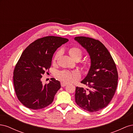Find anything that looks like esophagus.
Instances as JSON below:
<instances>
[{"label": "esophagus", "instance_id": "34e87169", "mask_svg": "<svg viewBox=\"0 0 133 133\" xmlns=\"http://www.w3.org/2000/svg\"><path fill=\"white\" fill-rule=\"evenodd\" d=\"M66 85H67V84H66V83H64V82H61V86H62V87H65Z\"/></svg>", "mask_w": 133, "mask_h": 133}]
</instances>
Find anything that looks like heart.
<instances>
[{"label": "heart", "instance_id": "b5f03b06", "mask_svg": "<svg viewBox=\"0 0 133 133\" xmlns=\"http://www.w3.org/2000/svg\"><path fill=\"white\" fill-rule=\"evenodd\" d=\"M62 53L61 50H59L55 54L54 57V62H55L56 60L58 59ZM69 53L70 55V57L72 59L74 60H80L82 58L83 56V51L82 49L77 46H73L70 48L69 50ZM84 67L86 68L87 69H88L89 68V65L88 63L84 64ZM57 78L61 80L62 82L64 83H70L74 80L78 79L80 77V75L77 71H66L63 70L59 71L58 73Z\"/></svg>", "mask_w": 133, "mask_h": 133}]
</instances>
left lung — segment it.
Returning a JSON list of instances; mask_svg holds the SVG:
<instances>
[{
	"label": "left lung",
	"mask_w": 133,
	"mask_h": 133,
	"mask_svg": "<svg viewBox=\"0 0 133 133\" xmlns=\"http://www.w3.org/2000/svg\"><path fill=\"white\" fill-rule=\"evenodd\" d=\"M87 49L91 59V66L82 83L89 89L76 87L75 100L83 109L92 112L106 107L115 94L118 74L110 53L98 40L85 37L75 38Z\"/></svg>",
	"instance_id": "obj_1"
}]
</instances>
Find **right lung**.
Listing matches in <instances>:
<instances>
[{
    "label": "right lung",
    "mask_w": 133,
    "mask_h": 133,
    "mask_svg": "<svg viewBox=\"0 0 133 133\" xmlns=\"http://www.w3.org/2000/svg\"><path fill=\"white\" fill-rule=\"evenodd\" d=\"M66 38L48 36L36 40L23 51L15 66L13 83L16 95L23 105L33 110L49 105L61 85L51 78L43 85L42 75L49 71L53 54Z\"/></svg>",
    "instance_id": "obj_1"
}]
</instances>
